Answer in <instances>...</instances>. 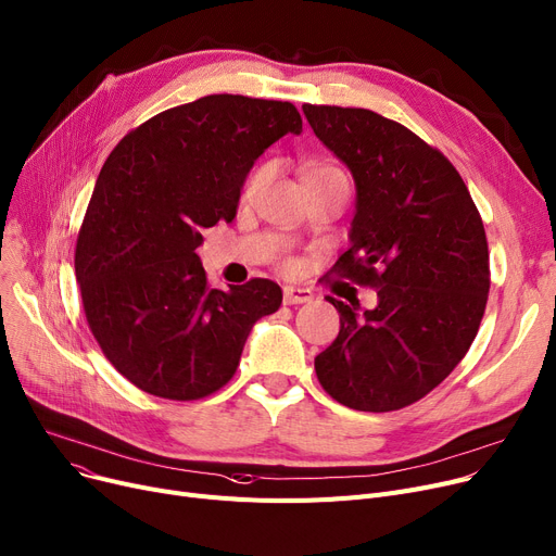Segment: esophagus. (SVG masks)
<instances>
[{
  "mask_svg": "<svg viewBox=\"0 0 556 556\" xmlns=\"http://www.w3.org/2000/svg\"><path fill=\"white\" fill-rule=\"evenodd\" d=\"M313 300V293L306 288L283 286V304H308Z\"/></svg>",
  "mask_w": 556,
  "mask_h": 556,
  "instance_id": "esophagus-1",
  "label": "esophagus"
}]
</instances>
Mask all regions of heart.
I'll list each match as a JSON object with an SVG mask.
<instances>
[{
  "instance_id": "1",
  "label": "heart",
  "mask_w": 556,
  "mask_h": 556,
  "mask_svg": "<svg viewBox=\"0 0 556 556\" xmlns=\"http://www.w3.org/2000/svg\"><path fill=\"white\" fill-rule=\"evenodd\" d=\"M329 173H340V170H338V168H333V166L317 164V166L308 168L306 178H317V175H329ZM266 180H268V166H261V168H256V170L250 175V180H248V185H245V195H254V193L263 187V182H266Z\"/></svg>"
}]
</instances>
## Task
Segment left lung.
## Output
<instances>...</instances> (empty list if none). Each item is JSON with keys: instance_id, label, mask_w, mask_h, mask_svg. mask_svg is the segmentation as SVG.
Masks as SVG:
<instances>
[{"instance_id": "1", "label": "left lung", "mask_w": 556, "mask_h": 556, "mask_svg": "<svg viewBox=\"0 0 556 556\" xmlns=\"http://www.w3.org/2000/svg\"><path fill=\"white\" fill-rule=\"evenodd\" d=\"M302 110L356 185L352 245L333 270L378 295L369 311L329 298L340 333L315 371L346 407L399 410L440 386L478 333L489 295L484 225L455 166L413 130L363 108Z\"/></svg>"}]
</instances>
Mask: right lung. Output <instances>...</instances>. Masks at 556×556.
Instances as JSON below:
<instances>
[{
    "mask_svg": "<svg viewBox=\"0 0 556 556\" xmlns=\"http://www.w3.org/2000/svg\"><path fill=\"white\" fill-rule=\"evenodd\" d=\"M288 132H302L293 103L212 94L155 114L105 160L74 266L87 325L139 390H220L256 319L281 306L270 279L210 288L198 248L204 227L233 220L250 168Z\"/></svg>",
    "mask_w": 556,
    "mask_h": 556,
    "instance_id": "1",
    "label": "right lung"
}]
</instances>
